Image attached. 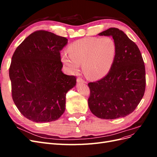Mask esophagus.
<instances>
[{"label":"esophagus","mask_w":157,"mask_h":157,"mask_svg":"<svg viewBox=\"0 0 157 157\" xmlns=\"http://www.w3.org/2000/svg\"><path fill=\"white\" fill-rule=\"evenodd\" d=\"M77 82H78V83H85V81H84V80L82 78H80V77L77 78Z\"/></svg>","instance_id":"34e87169"}]
</instances>
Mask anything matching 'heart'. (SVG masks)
I'll return each instance as SVG.
<instances>
[{
	"mask_svg": "<svg viewBox=\"0 0 157 157\" xmlns=\"http://www.w3.org/2000/svg\"><path fill=\"white\" fill-rule=\"evenodd\" d=\"M117 56V44L113 38L85 37L73 42L60 58L66 69L74 73L82 64L84 75L90 79L101 78L110 71Z\"/></svg>",
	"mask_w": 157,
	"mask_h": 157,
	"instance_id": "b5f03b06",
	"label": "heart"
}]
</instances>
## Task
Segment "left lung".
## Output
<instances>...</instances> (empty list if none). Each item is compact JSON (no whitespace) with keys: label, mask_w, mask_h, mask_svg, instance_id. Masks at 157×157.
Returning a JSON list of instances; mask_svg holds the SVG:
<instances>
[{"label":"left lung","mask_w":157,"mask_h":157,"mask_svg":"<svg viewBox=\"0 0 157 157\" xmlns=\"http://www.w3.org/2000/svg\"><path fill=\"white\" fill-rule=\"evenodd\" d=\"M98 35L113 37L117 56L105 77L88 83V106L95 116L102 119L124 117L135 110L145 93L143 58L135 42L117 28H109Z\"/></svg>","instance_id":"1"}]
</instances>
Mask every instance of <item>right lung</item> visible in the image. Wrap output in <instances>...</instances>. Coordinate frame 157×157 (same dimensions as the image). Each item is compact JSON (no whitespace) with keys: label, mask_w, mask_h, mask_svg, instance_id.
<instances>
[{"label":"right lung","mask_w":157,"mask_h":157,"mask_svg":"<svg viewBox=\"0 0 157 157\" xmlns=\"http://www.w3.org/2000/svg\"><path fill=\"white\" fill-rule=\"evenodd\" d=\"M67 42L53 33L37 31L14 52L9 69L12 99L31 121H54L65 112L66 94L77 82L75 76L61 71L60 51Z\"/></svg>","instance_id":"right-lung-1"}]
</instances>
